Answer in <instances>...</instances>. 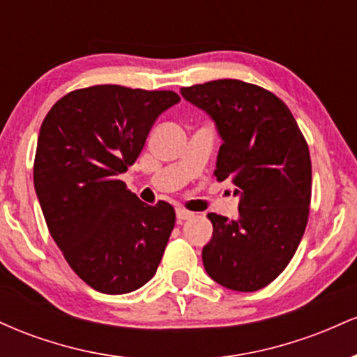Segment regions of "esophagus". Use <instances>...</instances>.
Here are the masks:
<instances>
[{
  "instance_id": "1",
  "label": "esophagus",
  "mask_w": 357,
  "mask_h": 357,
  "mask_svg": "<svg viewBox=\"0 0 357 357\" xmlns=\"http://www.w3.org/2000/svg\"><path fill=\"white\" fill-rule=\"evenodd\" d=\"M192 216H195V213L184 210V208H178V210H176V218H178L179 223H181V221H184V220H191Z\"/></svg>"
}]
</instances>
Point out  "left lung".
<instances>
[{"mask_svg": "<svg viewBox=\"0 0 357 357\" xmlns=\"http://www.w3.org/2000/svg\"><path fill=\"white\" fill-rule=\"evenodd\" d=\"M181 96L215 122L221 146L215 176L230 179L238 216L210 213L213 236L203 265L213 280L238 292L264 289L284 272L309 218V147L289 107L241 80H213Z\"/></svg>", "mask_w": 357, "mask_h": 357, "instance_id": "left-lung-1", "label": "left lung"}]
</instances>
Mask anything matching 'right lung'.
Listing matches in <instances>:
<instances>
[{
    "label": "right lung",
    "mask_w": 357,
    "mask_h": 357,
    "mask_svg": "<svg viewBox=\"0 0 357 357\" xmlns=\"http://www.w3.org/2000/svg\"><path fill=\"white\" fill-rule=\"evenodd\" d=\"M179 100L171 90L96 85L61 97L40 127L33 183L45 221L73 272L97 292L129 294L158 270L174 208L142 203L119 176Z\"/></svg>",
    "instance_id": "obj_1"
}]
</instances>
